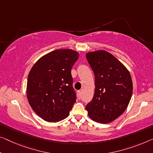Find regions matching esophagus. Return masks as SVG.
<instances>
[{"mask_svg": "<svg viewBox=\"0 0 153 153\" xmlns=\"http://www.w3.org/2000/svg\"><path fill=\"white\" fill-rule=\"evenodd\" d=\"M77 98L79 100L81 98V91H77Z\"/></svg>", "mask_w": 153, "mask_h": 153, "instance_id": "34e87169", "label": "esophagus"}]
</instances>
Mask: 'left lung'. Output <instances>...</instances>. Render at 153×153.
<instances>
[{"label": "left lung", "mask_w": 153, "mask_h": 153, "mask_svg": "<svg viewBox=\"0 0 153 153\" xmlns=\"http://www.w3.org/2000/svg\"><path fill=\"white\" fill-rule=\"evenodd\" d=\"M86 58L95 75V93L86 106L91 120L108 124L126 110L133 93V82L126 67L104 50L88 52Z\"/></svg>", "instance_id": "left-lung-1"}]
</instances>
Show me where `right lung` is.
<instances>
[{
  "label": "right lung",
  "mask_w": 153,
  "mask_h": 153,
  "mask_svg": "<svg viewBox=\"0 0 153 153\" xmlns=\"http://www.w3.org/2000/svg\"><path fill=\"white\" fill-rule=\"evenodd\" d=\"M78 58L72 49H56L41 57L29 71L27 99L46 122H57L69 116L76 101L71 71Z\"/></svg>",
  "instance_id": "add662e5"
}]
</instances>
